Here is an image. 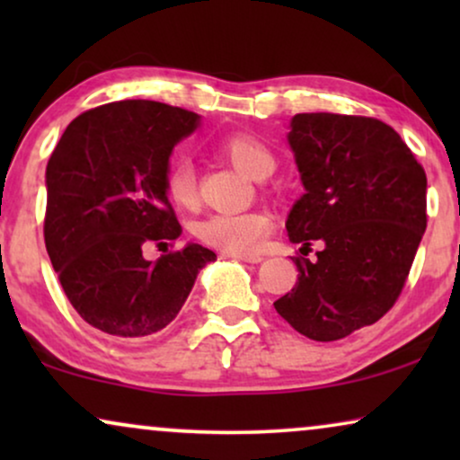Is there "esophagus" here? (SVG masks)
<instances>
[{"mask_svg":"<svg viewBox=\"0 0 460 460\" xmlns=\"http://www.w3.org/2000/svg\"><path fill=\"white\" fill-rule=\"evenodd\" d=\"M224 257H232V260L247 261V263H260L263 260L261 255H241V253H224Z\"/></svg>","mask_w":460,"mask_h":460,"instance_id":"esophagus-1","label":"esophagus"}]
</instances>
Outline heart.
Wrapping results in <instances>:
<instances>
[{
	"label": "heart",
	"instance_id": "b5f03b06",
	"mask_svg": "<svg viewBox=\"0 0 460 460\" xmlns=\"http://www.w3.org/2000/svg\"><path fill=\"white\" fill-rule=\"evenodd\" d=\"M217 150L243 175L266 180L276 159L270 146L253 134H230L217 142ZM163 190L175 207L188 209L197 203V175L188 161H173L163 173ZM194 236L226 253H255L272 232V217L266 211L213 213L194 224Z\"/></svg>",
	"mask_w": 460,
	"mask_h": 460
}]
</instances>
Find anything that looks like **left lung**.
Masks as SVG:
<instances>
[{"label":"left lung","mask_w":460,"mask_h":460,"mask_svg":"<svg viewBox=\"0 0 460 460\" xmlns=\"http://www.w3.org/2000/svg\"><path fill=\"white\" fill-rule=\"evenodd\" d=\"M288 144L305 192L287 232L297 282L274 307L314 341L375 324L400 297L427 228V175L398 131L373 117L299 112Z\"/></svg>","instance_id":"obj_1"}]
</instances>
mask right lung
Instances as JSON below:
<instances>
[{
  "instance_id": "1",
  "label": "right lung",
  "mask_w": 460,
  "mask_h": 460,
  "mask_svg": "<svg viewBox=\"0 0 460 460\" xmlns=\"http://www.w3.org/2000/svg\"><path fill=\"white\" fill-rule=\"evenodd\" d=\"M197 112L153 100H121L68 123L46 167L43 236L68 301L93 329L142 339L165 329L216 253L197 243L163 251L181 234L163 173Z\"/></svg>"
}]
</instances>
